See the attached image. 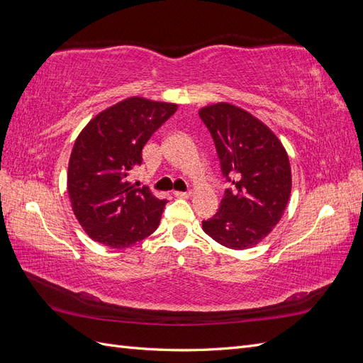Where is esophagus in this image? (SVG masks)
<instances>
[{
	"instance_id": "1",
	"label": "esophagus",
	"mask_w": 363,
	"mask_h": 363,
	"mask_svg": "<svg viewBox=\"0 0 363 363\" xmlns=\"http://www.w3.org/2000/svg\"><path fill=\"white\" fill-rule=\"evenodd\" d=\"M192 195V192H179V191H175L174 192V196H177V199H189V196Z\"/></svg>"
}]
</instances>
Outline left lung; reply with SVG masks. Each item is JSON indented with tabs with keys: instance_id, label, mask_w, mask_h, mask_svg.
Listing matches in <instances>:
<instances>
[{
	"instance_id": "1",
	"label": "left lung",
	"mask_w": 363,
	"mask_h": 363,
	"mask_svg": "<svg viewBox=\"0 0 363 363\" xmlns=\"http://www.w3.org/2000/svg\"><path fill=\"white\" fill-rule=\"evenodd\" d=\"M200 118L215 142L223 175L233 184L203 230L227 248H250L271 233L288 206L292 177L286 150L262 121L233 104L203 107Z\"/></svg>"
}]
</instances>
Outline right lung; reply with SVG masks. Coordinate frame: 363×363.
<instances>
[{"label":"right lung","mask_w":363,"mask_h":363,"mask_svg":"<svg viewBox=\"0 0 363 363\" xmlns=\"http://www.w3.org/2000/svg\"><path fill=\"white\" fill-rule=\"evenodd\" d=\"M175 111L177 104L131 96L98 113L77 138L68 194L75 218L96 242L128 248L159 227L168 201L131 184L130 174L140 167L151 135Z\"/></svg>","instance_id":"1"}]
</instances>
